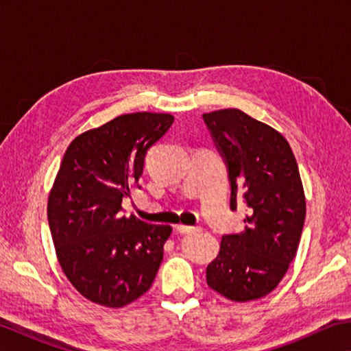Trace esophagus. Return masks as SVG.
<instances>
[{
    "instance_id": "1",
    "label": "esophagus",
    "mask_w": 351,
    "mask_h": 351,
    "mask_svg": "<svg viewBox=\"0 0 351 351\" xmlns=\"http://www.w3.org/2000/svg\"><path fill=\"white\" fill-rule=\"evenodd\" d=\"M178 232L181 234H192V232H198L199 228H195V226H187V224H178L176 226Z\"/></svg>"
}]
</instances>
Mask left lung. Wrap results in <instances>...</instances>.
<instances>
[{
	"label": "left lung",
	"instance_id": "8db88e82",
	"mask_svg": "<svg viewBox=\"0 0 351 351\" xmlns=\"http://www.w3.org/2000/svg\"><path fill=\"white\" fill-rule=\"evenodd\" d=\"M228 165L230 209L247 206L245 230L224 235L206 269L207 285L234 302L268 295L295 258L306 203L288 141L237 108L203 114Z\"/></svg>",
	"mask_w": 351,
	"mask_h": 351
}]
</instances>
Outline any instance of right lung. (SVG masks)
I'll use <instances>...</instances> for the list:
<instances>
[{
  "mask_svg": "<svg viewBox=\"0 0 351 351\" xmlns=\"http://www.w3.org/2000/svg\"><path fill=\"white\" fill-rule=\"evenodd\" d=\"M173 121L167 112L122 114L79 134L64 152L47 221L64 276L93 304L125 306L156 277L171 226L121 210L139 186L148 148Z\"/></svg>",
  "mask_w": 351,
  "mask_h": 351,
  "instance_id": "obj_1",
  "label": "right lung"
}]
</instances>
